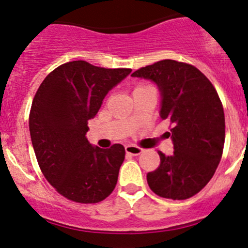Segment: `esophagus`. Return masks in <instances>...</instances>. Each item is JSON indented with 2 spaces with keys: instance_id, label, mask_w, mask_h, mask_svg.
I'll use <instances>...</instances> for the list:
<instances>
[{
  "instance_id": "34e87169",
  "label": "esophagus",
  "mask_w": 248,
  "mask_h": 248,
  "mask_svg": "<svg viewBox=\"0 0 248 248\" xmlns=\"http://www.w3.org/2000/svg\"><path fill=\"white\" fill-rule=\"evenodd\" d=\"M126 153L129 154V155H133V156H138L140 155V154L143 152V149L140 147H136V146H126Z\"/></svg>"
}]
</instances>
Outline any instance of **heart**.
I'll return each instance as SVG.
<instances>
[{
    "instance_id": "b5f03b06",
    "label": "heart",
    "mask_w": 248,
    "mask_h": 248,
    "mask_svg": "<svg viewBox=\"0 0 248 248\" xmlns=\"http://www.w3.org/2000/svg\"><path fill=\"white\" fill-rule=\"evenodd\" d=\"M140 87H143V86H142V85H140V86H138V87H135V88H140Z\"/></svg>"
}]
</instances>
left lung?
I'll list each match as a JSON object with an SVG mask.
<instances>
[{
	"mask_svg": "<svg viewBox=\"0 0 248 248\" xmlns=\"http://www.w3.org/2000/svg\"><path fill=\"white\" fill-rule=\"evenodd\" d=\"M132 76L156 82L161 118L172 124L173 154L158 152L160 166L147 173L148 186L163 198L192 197L209 183L223 155L225 115L217 91L197 67L171 59L141 67Z\"/></svg>",
	"mask_w": 248,
	"mask_h": 248,
	"instance_id": "1",
	"label": "left lung"
}]
</instances>
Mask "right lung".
Listing matches in <instances>:
<instances>
[{
	"mask_svg": "<svg viewBox=\"0 0 248 248\" xmlns=\"http://www.w3.org/2000/svg\"><path fill=\"white\" fill-rule=\"evenodd\" d=\"M130 72L69 62L50 72L37 90L29 115L31 142L44 177L69 201L99 203L114 190L124 146L101 149L85 135L108 91Z\"/></svg>",
	"mask_w": 248,
	"mask_h": 248,
	"instance_id": "1",
	"label": "right lung"
}]
</instances>
